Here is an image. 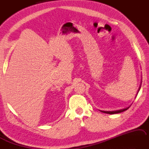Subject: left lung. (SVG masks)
I'll return each mask as SVG.
<instances>
[{"label": "left lung", "instance_id": "8db88e82", "mask_svg": "<svg viewBox=\"0 0 149 149\" xmlns=\"http://www.w3.org/2000/svg\"><path fill=\"white\" fill-rule=\"evenodd\" d=\"M141 83H142V79H141V84H140V86H139V88H138V91H137V94H136V97L137 96V94H138V93H139V90H140V88H141ZM130 107V106L128 107H126V108H124V109H119V110H116V111H100L101 112H103V113H107V114H110V115H111V114H117V113H122V112H123V111H126V110H127L128 109V108Z\"/></svg>", "mask_w": 149, "mask_h": 149}]
</instances>
